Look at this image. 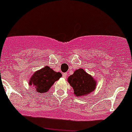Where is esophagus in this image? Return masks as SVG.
<instances>
[{"label":"esophagus","mask_w":132,"mask_h":132,"mask_svg":"<svg viewBox=\"0 0 132 132\" xmlns=\"http://www.w3.org/2000/svg\"><path fill=\"white\" fill-rule=\"evenodd\" d=\"M67 73H63V77L65 78V79H66L67 78Z\"/></svg>","instance_id":"esophagus-1"}]
</instances>
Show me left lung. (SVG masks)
Listing matches in <instances>:
<instances>
[{
	"mask_svg": "<svg viewBox=\"0 0 132 132\" xmlns=\"http://www.w3.org/2000/svg\"><path fill=\"white\" fill-rule=\"evenodd\" d=\"M68 82L73 87L76 97L85 96L93 92L96 88L95 79L82 69L76 70L68 77Z\"/></svg>",
	"mask_w": 132,
	"mask_h": 132,
	"instance_id": "8db88e82",
	"label": "left lung"
}]
</instances>
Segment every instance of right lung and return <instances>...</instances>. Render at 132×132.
Instances as JSON below:
<instances>
[{"label": "right lung", "mask_w": 132, "mask_h": 132, "mask_svg": "<svg viewBox=\"0 0 132 132\" xmlns=\"http://www.w3.org/2000/svg\"><path fill=\"white\" fill-rule=\"evenodd\" d=\"M61 77V73L54 71L50 67L45 66L34 73L30 78L29 85H33L38 93H45Z\"/></svg>", "instance_id": "1"}]
</instances>
